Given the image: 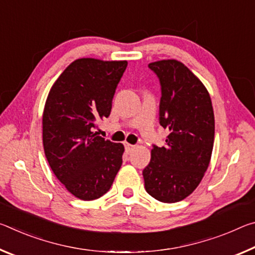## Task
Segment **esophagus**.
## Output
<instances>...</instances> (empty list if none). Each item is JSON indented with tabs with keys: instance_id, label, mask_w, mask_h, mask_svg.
Wrapping results in <instances>:
<instances>
[{
	"instance_id": "obj_1",
	"label": "esophagus",
	"mask_w": 255,
	"mask_h": 255,
	"mask_svg": "<svg viewBox=\"0 0 255 255\" xmlns=\"http://www.w3.org/2000/svg\"><path fill=\"white\" fill-rule=\"evenodd\" d=\"M133 148H135V146H133V145H130V144H128V143L125 144V149H126V152H127L128 154L131 153Z\"/></svg>"
}]
</instances>
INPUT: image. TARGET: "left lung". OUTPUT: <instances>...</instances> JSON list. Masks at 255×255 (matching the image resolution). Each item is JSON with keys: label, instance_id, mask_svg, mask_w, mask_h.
Returning <instances> with one entry per match:
<instances>
[{"label": "left lung", "instance_id": "left-lung-1", "mask_svg": "<svg viewBox=\"0 0 255 255\" xmlns=\"http://www.w3.org/2000/svg\"><path fill=\"white\" fill-rule=\"evenodd\" d=\"M161 85L158 122L169 129L165 145H153L143 170L145 189L155 199L172 204L191 195L208 169L215 118L209 93L200 80L174 59L148 64Z\"/></svg>", "mask_w": 255, "mask_h": 255}]
</instances>
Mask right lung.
Returning a JSON list of instances; mask_svg holds the SVG:
<instances>
[{
  "instance_id": "right-lung-1",
  "label": "right lung",
  "mask_w": 255,
  "mask_h": 255,
  "mask_svg": "<svg viewBox=\"0 0 255 255\" xmlns=\"http://www.w3.org/2000/svg\"><path fill=\"white\" fill-rule=\"evenodd\" d=\"M127 62L81 58L66 67L47 98L42 143L47 161L73 196L94 200L109 191L123 164L124 145L98 136L109 117Z\"/></svg>"
}]
</instances>
